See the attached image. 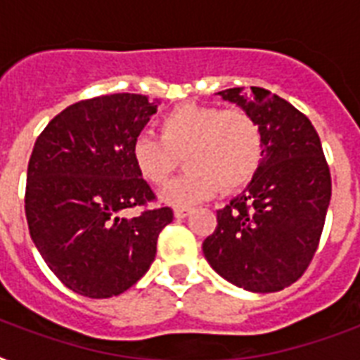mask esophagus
I'll return each mask as SVG.
<instances>
[{"instance_id": "esophagus-1", "label": "esophagus", "mask_w": 360, "mask_h": 360, "mask_svg": "<svg viewBox=\"0 0 360 360\" xmlns=\"http://www.w3.org/2000/svg\"><path fill=\"white\" fill-rule=\"evenodd\" d=\"M191 211H192L191 207H175V209H174L175 219H185L186 214L191 213Z\"/></svg>"}]
</instances>
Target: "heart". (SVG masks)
Here are the masks:
<instances>
[{"label": "heart", "instance_id": "heart-1", "mask_svg": "<svg viewBox=\"0 0 360 360\" xmlns=\"http://www.w3.org/2000/svg\"><path fill=\"white\" fill-rule=\"evenodd\" d=\"M158 138L138 134L130 146L136 172L149 185L162 186L179 157L186 169L162 191L166 203L186 207L224 192L240 191L262 164L265 140L256 115L245 108L185 103L158 120Z\"/></svg>", "mask_w": 360, "mask_h": 360}]
</instances>
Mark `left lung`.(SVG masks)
<instances>
[{"label": "left lung", "instance_id": "obj_1", "mask_svg": "<svg viewBox=\"0 0 360 360\" xmlns=\"http://www.w3.org/2000/svg\"><path fill=\"white\" fill-rule=\"evenodd\" d=\"M219 95L256 115L263 158L246 192L217 211L203 240L209 265L228 282L256 293L291 285L310 267L330 202V169L307 115L263 87Z\"/></svg>", "mask_w": 360, "mask_h": 360}]
</instances>
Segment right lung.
<instances>
[{
	"mask_svg": "<svg viewBox=\"0 0 360 360\" xmlns=\"http://www.w3.org/2000/svg\"><path fill=\"white\" fill-rule=\"evenodd\" d=\"M157 106L143 95L86 98L59 112L27 164L30 236L56 276L89 299L127 291L151 267L172 207H149L155 192L136 172L130 146ZM141 207L132 219L124 208Z\"/></svg>",
	"mask_w": 360,
	"mask_h": 360,
	"instance_id": "1",
	"label": "right lung"
}]
</instances>
